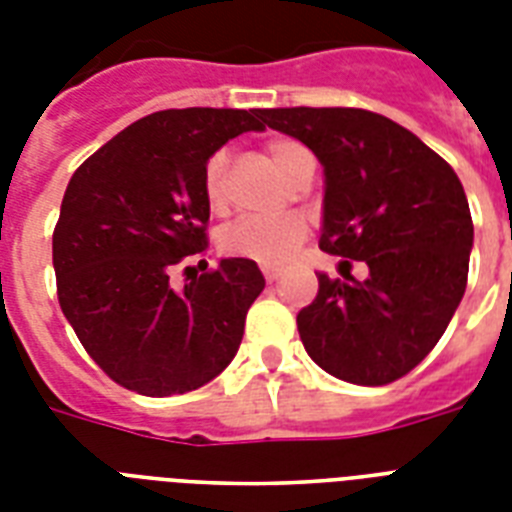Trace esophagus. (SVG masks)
Instances as JSON below:
<instances>
[{"mask_svg":"<svg viewBox=\"0 0 512 512\" xmlns=\"http://www.w3.org/2000/svg\"><path fill=\"white\" fill-rule=\"evenodd\" d=\"M263 276H265V281H268V284H273V281L281 276V271H279V268H273V265H263Z\"/></svg>","mask_w":512,"mask_h":512,"instance_id":"obj_1","label":"esophagus"}]
</instances>
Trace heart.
<instances>
[{
    "instance_id": "1",
    "label": "heart",
    "mask_w": 512,
    "mask_h": 512,
    "mask_svg": "<svg viewBox=\"0 0 512 512\" xmlns=\"http://www.w3.org/2000/svg\"><path fill=\"white\" fill-rule=\"evenodd\" d=\"M303 151L305 148L297 140L289 138H273L268 143V156L284 175ZM201 191H204L207 207L212 212H223L225 204H228V156H225V151H217L207 159L204 177H201ZM305 231H308L305 220L297 215L271 217V220L241 217L220 233V247H223L225 255L247 257V260L263 265H279L305 239Z\"/></svg>"
}]
</instances>
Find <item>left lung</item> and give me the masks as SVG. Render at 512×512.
Returning a JSON list of instances; mask_svg holds the SVG:
<instances>
[{
    "instance_id": "1",
    "label": "left lung",
    "mask_w": 512,
    "mask_h": 512,
    "mask_svg": "<svg viewBox=\"0 0 512 512\" xmlns=\"http://www.w3.org/2000/svg\"><path fill=\"white\" fill-rule=\"evenodd\" d=\"M263 122L324 167L319 247L361 260L297 313L308 356L337 380L388 385L436 348L465 287L473 220L457 172L417 135L364 108H265Z\"/></svg>"
}]
</instances>
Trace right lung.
<instances>
[{"label": "right lung", "mask_w": 512, "mask_h": 512, "mask_svg": "<svg viewBox=\"0 0 512 512\" xmlns=\"http://www.w3.org/2000/svg\"><path fill=\"white\" fill-rule=\"evenodd\" d=\"M263 108H167L143 116L74 172L52 233L60 311L92 361L140 396H175L215 380L244 337L265 279L228 257L172 287V271L207 249L204 164ZM188 271V268H185Z\"/></svg>", "instance_id": "right-lung-1"}]
</instances>
